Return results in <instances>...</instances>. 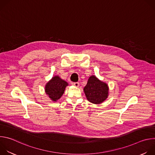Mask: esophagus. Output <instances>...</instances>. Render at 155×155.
<instances>
[{"instance_id":"34e87169","label":"esophagus","mask_w":155,"mask_h":155,"mask_svg":"<svg viewBox=\"0 0 155 155\" xmlns=\"http://www.w3.org/2000/svg\"><path fill=\"white\" fill-rule=\"evenodd\" d=\"M72 84H73L74 86H77V87H78V86H79V83H78V82H74V83H73Z\"/></svg>"}]
</instances>
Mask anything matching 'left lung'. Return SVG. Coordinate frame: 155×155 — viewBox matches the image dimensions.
I'll list each match as a JSON object with an SVG mask.
<instances>
[{
    "instance_id": "8db88e82",
    "label": "left lung",
    "mask_w": 155,
    "mask_h": 155,
    "mask_svg": "<svg viewBox=\"0 0 155 155\" xmlns=\"http://www.w3.org/2000/svg\"><path fill=\"white\" fill-rule=\"evenodd\" d=\"M83 90L88 101L91 103L98 104L107 98L108 87L105 83L92 75L88 79Z\"/></svg>"
}]
</instances>
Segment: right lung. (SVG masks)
<instances>
[{"label": "right lung", "instance_id": "obj_1", "mask_svg": "<svg viewBox=\"0 0 155 155\" xmlns=\"http://www.w3.org/2000/svg\"><path fill=\"white\" fill-rule=\"evenodd\" d=\"M68 85V83L55 76L49 81L45 86L46 94L53 101H56L64 94L65 87Z\"/></svg>", "mask_w": 155, "mask_h": 155}]
</instances>
